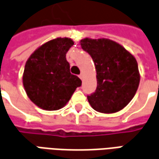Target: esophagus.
Returning a JSON list of instances; mask_svg holds the SVG:
<instances>
[{"label":"esophagus","mask_w":159,"mask_h":159,"mask_svg":"<svg viewBox=\"0 0 159 159\" xmlns=\"http://www.w3.org/2000/svg\"><path fill=\"white\" fill-rule=\"evenodd\" d=\"M79 77L80 78V79H81L82 80H84V74H80V75H79Z\"/></svg>","instance_id":"1"}]
</instances>
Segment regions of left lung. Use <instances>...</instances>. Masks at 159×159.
<instances>
[{
	"mask_svg": "<svg viewBox=\"0 0 159 159\" xmlns=\"http://www.w3.org/2000/svg\"><path fill=\"white\" fill-rule=\"evenodd\" d=\"M95 64L97 89L87 96L91 106L101 113H115L133 99L139 84L138 63L127 49L107 39L85 38L80 41Z\"/></svg>",
	"mask_w": 159,
	"mask_h": 159,
	"instance_id": "obj_1",
	"label": "left lung"
}]
</instances>
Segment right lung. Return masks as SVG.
<instances>
[{"mask_svg": "<svg viewBox=\"0 0 159 159\" xmlns=\"http://www.w3.org/2000/svg\"><path fill=\"white\" fill-rule=\"evenodd\" d=\"M74 41L59 38L36 49L27 60L23 85L33 103L46 110H57L66 105L81 80L70 73L66 54Z\"/></svg>", "mask_w": 159, "mask_h": 159, "instance_id": "obj_1", "label": "right lung"}]
</instances>
